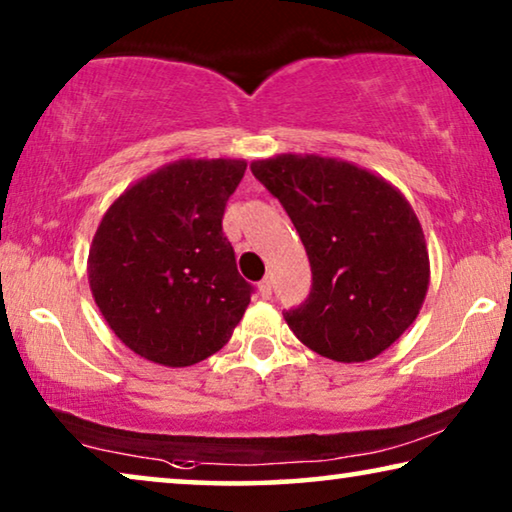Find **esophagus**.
<instances>
[{
	"label": "esophagus",
	"instance_id": "esophagus-1",
	"mask_svg": "<svg viewBox=\"0 0 512 512\" xmlns=\"http://www.w3.org/2000/svg\"><path fill=\"white\" fill-rule=\"evenodd\" d=\"M257 292L262 294V299H271V292H273V280H271L269 276H266L264 280H259Z\"/></svg>",
	"mask_w": 512,
	"mask_h": 512
}]
</instances>
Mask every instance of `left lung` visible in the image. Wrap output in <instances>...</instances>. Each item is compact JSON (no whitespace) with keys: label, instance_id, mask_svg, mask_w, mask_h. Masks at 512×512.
<instances>
[{"label":"left lung","instance_id":"8db88e82","mask_svg":"<svg viewBox=\"0 0 512 512\" xmlns=\"http://www.w3.org/2000/svg\"><path fill=\"white\" fill-rule=\"evenodd\" d=\"M278 197L310 259L312 289L285 322L305 347L338 363L379 356L414 324L430 257L398 188L349 160L278 154L250 163Z\"/></svg>","mask_w":512,"mask_h":512}]
</instances>
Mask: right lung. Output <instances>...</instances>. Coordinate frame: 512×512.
I'll return each instance as SVG.
<instances>
[{
    "label": "right lung",
    "instance_id": "obj_1",
    "mask_svg": "<svg viewBox=\"0 0 512 512\" xmlns=\"http://www.w3.org/2000/svg\"><path fill=\"white\" fill-rule=\"evenodd\" d=\"M241 158H181L110 204L87 259L91 296L137 356L188 368L232 338L253 287L236 271L223 213Z\"/></svg>",
    "mask_w": 512,
    "mask_h": 512
}]
</instances>
